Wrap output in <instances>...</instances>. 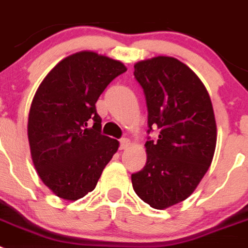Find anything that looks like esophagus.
I'll list each match as a JSON object with an SVG mask.
<instances>
[{"mask_svg": "<svg viewBox=\"0 0 248 248\" xmlns=\"http://www.w3.org/2000/svg\"><path fill=\"white\" fill-rule=\"evenodd\" d=\"M129 145H130V140L126 139V138H123V139H120V149H122V150L126 149Z\"/></svg>", "mask_w": 248, "mask_h": 248, "instance_id": "1", "label": "esophagus"}]
</instances>
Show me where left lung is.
Segmentation results:
<instances>
[{"mask_svg":"<svg viewBox=\"0 0 248 248\" xmlns=\"http://www.w3.org/2000/svg\"><path fill=\"white\" fill-rule=\"evenodd\" d=\"M134 77L145 94L148 133L146 164L131 175L137 195L163 210L187 199L211 165L216 148V122L205 85L186 64L159 56L134 65Z\"/></svg>","mask_w":248,"mask_h":248,"instance_id":"8db88e82","label":"left lung"}]
</instances>
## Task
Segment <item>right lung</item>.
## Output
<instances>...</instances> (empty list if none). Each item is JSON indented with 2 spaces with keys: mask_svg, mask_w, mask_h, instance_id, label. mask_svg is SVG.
Here are the masks:
<instances>
[{
  "mask_svg": "<svg viewBox=\"0 0 248 248\" xmlns=\"http://www.w3.org/2000/svg\"><path fill=\"white\" fill-rule=\"evenodd\" d=\"M125 71L119 61L82 50L62 59L37 89L28 115L31 155L41 180L58 198L76 201L93 191L117 153L119 141L100 131L95 103Z\"/></svg>",
  "mask_w": 248,
  "mask_h": 248,
  "instance_id": "add662e5",
  "label": "right lung"
}]
</instances>
